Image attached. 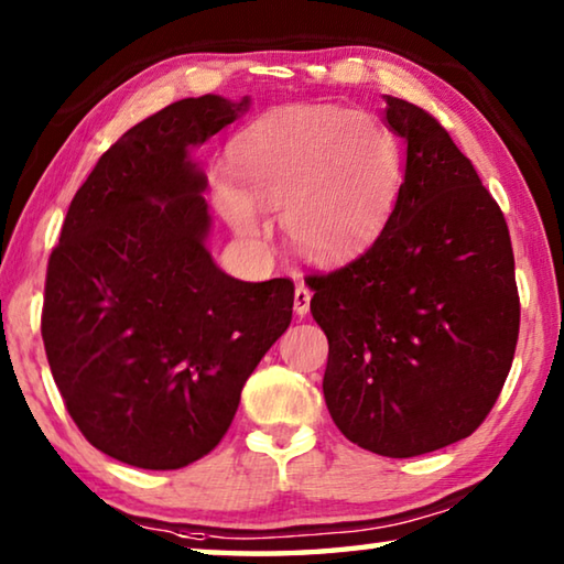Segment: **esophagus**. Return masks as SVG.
I'll return each instance as SVG.
<instances>
[{
  "label": "esophagus",
  "mask_w": 564,
  "mask_h": 564,
  "mask_svg": "<svg viewBox=\"0 0 564 564\" xmlns=\"http://www.w3.org/2000/svg\"><path fill=\"white\" fill-rule=\"evenodd\" d=\"M311 289L308 285H305L303 281L295 285V293H293V311H295V316H305V313L311 311Z\"/></svg>",
  "instance_id": "obj_1"
}]
</instances>
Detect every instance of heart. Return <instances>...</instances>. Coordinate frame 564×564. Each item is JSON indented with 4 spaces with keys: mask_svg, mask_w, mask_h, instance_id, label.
<instances>
[{
    "mask_svg": "<svg viewBox=\"0 0 564 564\" xmlns=\"http://www.w3.org/2000/svg\"><path fill=\"white\" fill-rule=\"evenodd\" d=\"M238 188L224 181L216 204L234 231L259 243L261 212H281L289 246L305 261L336 263L376 236L395 206L403 149L368 113L299 104L263 113L231 151Z\"/></svg>",
    "mask_w": 564,
    "mask_h": 564,
    "instance_id": "b5f03b06",
    "label": "heart"
}]
</instances>
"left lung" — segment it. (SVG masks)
I'll list each match as a JSON object with an SVG mask.
<instances>
[{"label": "left lung", "mask_w": 564, "mask_h": 564, "mask_svg": "<svg viewBox=\"0 0 564 564\" xmlns=\"http://www.w3.org/2000/svg\"><path fill=\"white\" fill-rule=\"evenodd\" d=\"M408 144L383 231L330 273L311 313L328 338L323 395L350 443L415 457L473 435L498 400L520 333L510 231L441 121L386 97Z\"/></svg>", "instance_id": "left-lung-1"}]
</instances>
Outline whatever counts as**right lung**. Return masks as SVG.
<instances>
[{
  "label": "right lung",
  "instance_id": "obj_1",
  "mask_svg": "<svg viewBox=\"0 0 564 564\" xmlns=\"http://www.w3.org/2000/svg\"><path fill=\"white\" fill-rule=\"evenodd\" d=\"M248 97L181 99L104 151L46 265L42 338L82 435L144 470L221 443L241 390L293 316V281L214 263L206 174L188 159Z\"/></svg>",
  "mask_w": 564,
  "mask_h": 564
}]
</instances>
